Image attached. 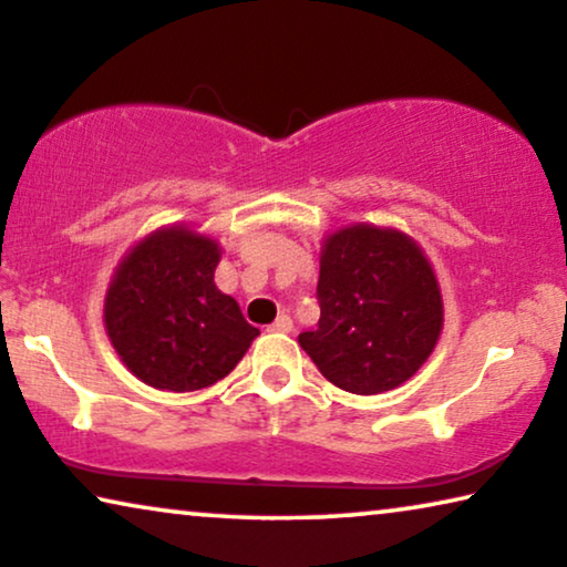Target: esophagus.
Returning a JSON list of instances; mask_svg holds the SVG:
<instances>
[{"label": "esophagus", "instance_id": "esophagus-1", "mask_svg": "<svg viewBox=\"0 0 567 567\" xmlns=\"http://www.w3.org/2000/svg\"><path fill=\"white\" fill-rule=\"evenodd\" d=\"M269 331H277V333H290L292 331V318L287 316V313H282V316H277V321L269 326Z\"/></svg>", "mask_w": 567, "mask_h": 567}]
</instances>
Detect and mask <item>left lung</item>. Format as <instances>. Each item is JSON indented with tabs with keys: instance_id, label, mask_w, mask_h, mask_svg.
I'll list each match as a JSON object with an SVG mask.
<instances>
[{
	"instance_id": "1",
	"label": "left lung",
	"mask_w": 567,
	"mask_h": 567,
	"mask_svg": "<svg viewBox=\"0 0 567 567\" xmlns=\"http://www.w3.org/2000/svg\"><path fill=\"white\" fill-rule=\"evenodd\" d=\"M316 331L298 341L333 385L378 395L403 385L434 352L444 306L426 254L411 236L370 223L323 241Z\"/></svg>"
}]
</instances>
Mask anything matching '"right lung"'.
Wrapping results in <instances>:
<instances>
[{
	"label": "right lung",
	"instance_id": "right-lung-1",
	"mask_svg": "<svg viewBox=\"0 0 567 567\" xmlns=\"http://www.w3.org/2000/svg\"><path fill=\"white\" fill-rule=\"evenodd\" d=\"M220 246L187 226L158 228L127 251L105 295V329L135 378L193 393L226 378L259 329L215 287Z\"/></svg>",
	"mask_w": 567,
	"mask_h": 567
}]
</instances>
